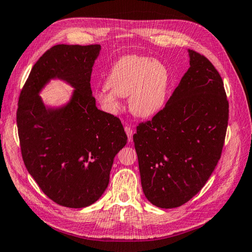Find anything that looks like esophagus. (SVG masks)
I'll list each match as a JSON object with an SVG mask.
<instances>
[{"label": "esophagus", "instance_id": "esophagus-1", "mask_svg": "<svg viewBox=\"0 0 252 252\" xmlns=\"http://www.w3.org/2000/svg\"><path fill=\"white\" fill-rule=\"evenodd\" d=\"M125 130H126V135H127V141L132 142V140H133V134H134V130H133L132 127L129 126H126L125 127Z\"/></svg>", "mask_w": 252, "mask_h": 252}]
</instances>
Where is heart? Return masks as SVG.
<instances>
[{
    "label": "heart",
    "instance_id": "1",
    "mask_svg": "<svg viewBox=\"0 0 252 252\" xmlns=\"http://www.w3.org/2000/svg\"><path fill=\"white\" fill-rule=\"evenodd\" d=\"M170 73L163 63L142 55H126L111 66L106 85L96 92L99 104L109 112L120 109V97L129 98L133 115L152 118L163 108Z\"/></svg>",
    "mask_w": 252,
    "mask_h": 252
}]
</instances>
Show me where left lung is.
Instances as JSON below:
<instances>
[{"label": "left lung", "instance_id": "1", "mask_svg": "<svg viewBox=\"0 0 252 252\" xmlns=\"http://www.w3.org/2000/svg\"><path fill=\"white\" fill-rule=\"evenodd\" d=\"M189 68L164 108L133 135L144 195L171 209L189 201L221 157L228 121L222 78L205 56L187 50Z\"/></svg>", "mask_w": 252, "mask_h": 252}]
</instances>
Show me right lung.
Returning a JSON list of instances; mask_svg holds the SVG:
<instances>
[{"instance_id":"obj_1","label":"right lung","mask_w":252,"mask_h":252,"mask_svg":"<svg viewBox=\"0 0 252 252\" xmlns=\"http://www.w3.org/2000/svg\"><path fill=\"white\" fill-rule=\"evenodd\" d=\"M100 45L60 44L32 67L21 91L17 127L27 170L44 194L68 208L97 201L109 183L114 158L127 137L117 117L97 109L91 74ZM52 79L74 89L60 106L39 96Z\"/></svg>"}]
</instances>
